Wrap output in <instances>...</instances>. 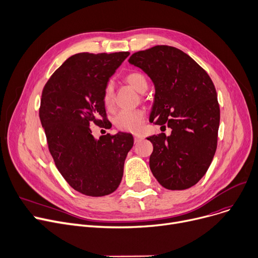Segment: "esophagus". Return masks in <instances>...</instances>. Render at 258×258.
Wrapping results in <instances>:
<instances>
[{"label": "esophagus", "instance_id": "obj_1", "mask_svg": "<svg viewBox=\"0 0 258 258\" xmlns=\"http://www.w3.org/2000/svg\"><path fill=\"white\" fill-rule=\"evenodd\" d=\"M143 139H144V138H143L142 136H139V134H137V136H134V142H136V143L141 142Z\"/></svg>", "mask_w": 258, "mask_h": 258}]
</instances>
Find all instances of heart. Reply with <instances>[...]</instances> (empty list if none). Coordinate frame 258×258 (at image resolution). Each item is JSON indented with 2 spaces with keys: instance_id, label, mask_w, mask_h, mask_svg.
Here are the masks:
<instances>
[{
  "instance_id": "1",
  "label": "heart",
  "mask_w": 258,
  "mask_h": 258,
  "mask_svg": "<svg viewBox=\"0 0 258 258\" xmlns=\"http://www.w3.org/2000/svg\"><path fill=\"white\" fill-rule=\"evenodd\" d=\"M125 81L140 93H144L148 89V80H147L144 73L140 71H132L128 73L125 77ZM103 103L107 109H111L114 105V91L111 83H108L105 86L103 92ZM144 110H121L114 118V125L121 131L138 133L144 126Z\"/></svg>"
}]
</instances>
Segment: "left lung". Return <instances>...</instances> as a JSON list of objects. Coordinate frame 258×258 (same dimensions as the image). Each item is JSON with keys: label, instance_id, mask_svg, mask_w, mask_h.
<instances>
[{"label": "left lung", "instance_id": "left-lung-1", "mask_svg": "<svg viewBox=\"0 0 258 258\" xmlns=\"http://www.w3.org/2000/svg\"><path fill=\"white\" fill-rule=\"evenodd\" d=\"M129 63L140 67L155 87L150 121L171 128L152 136L150 169L169 190H185L206 174L217 147L219 105L209 75L179 49L157 45L133 53Z\"/></svg>", "mask_w": 258, "mask_h": 258}]
</instances>
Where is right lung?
<instances>
[{
  "label": "right lung",
  "mask_w": 258,
  "mask_h": 258,
  "mask_svg": "<svg viewBox=\"0 0 258 258\" xmlns=\"http://www.w3.org/2000/svg\"><path fill=\"white\" fill-rule=\"evenodd\" d=\"M130 53L81 52L67 58L45 84L40 119L48 149L59 173L76 191L105 196L119 186L126 156L133 146L130 133H107L99 140L90 126L107 119L103 92Z\"/></svg>",
  "instance_id": "right-lung-1"
}]
</instances>
